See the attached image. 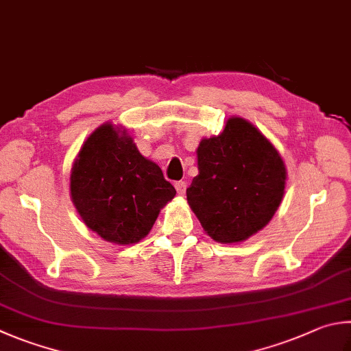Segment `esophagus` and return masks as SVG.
Listing matches in <instances>:
<instances>
[{
    "mask_svg": "<svg viewBox=\"0 0 351 351\" xmlns=\"http://www.w3.org/2000/svg\"><path fill=\"white\" fill-rule=\"evenodd\" d=\"M186 182L184 181H178V182H175V189H176V192H178V195L180 196H184L186 195Z\"/></svg>",
    "mask_w": 351,
    "mask_h": 351,
    "instance_id": "obj_1",
    "label": "esophagus"
}]
</instances>
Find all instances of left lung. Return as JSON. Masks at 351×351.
<instances>
[{
	"instance_id": "1",
	"label": "left lung",
	"mask_w": 351,
	"mask_h": 351,
	"mask_svg": "<svg viewBox=\"0 0 351 351\" xmlns=\"http://www.w3.org/2000/svg\"><path fill=\"white\" fill-rule=\"evenodd\" d=\"M197 173L187 202L210 238L242 242L269 224L285 193L287 169L275 145L250 121L227 119L196 149Z\"/></svg>"
}]
</instances>
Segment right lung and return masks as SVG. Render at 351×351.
I'll return each mask as SVG.
<instances>
[{
	"instance_id": "right-lung-1",
	"label": "right lung",
	"mask_w": 351,
	"mask_h": 351,
	"mask_svg": "<svg viewBox=\"0 0 351 351\" xmlns=\"http://www.w3.org/2000/svg\"><path fill=\"white\" fill-rule=\"evenodd\" d=\"M175 195L159 165L139 154L127 129L112 123L88 135L70 170V197L82 222L118 245L147 237Z\"/></svg>"
}]
</instances>
